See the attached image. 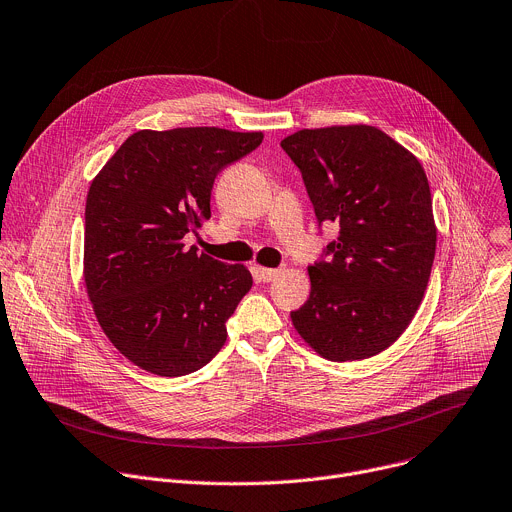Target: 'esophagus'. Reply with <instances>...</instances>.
Wrapping results in <instances>:
<instances>
[{
  "instance_id": "1",
  "label": "esophagus",
  "mask_w": 512,
  "mask_h": 512,
  "mask_svg": "<svg viewBox=\"0 0 512 512\" xmlns=\"http://www.w3.org/2000/svg\"><path fill=\"white\" fill-rule=\"evenodd\" d=\"M282 273V269H271V267H257V275H259V280L261 282H271V280H275L277 275Z\"/></svg>"
}]
</instances>
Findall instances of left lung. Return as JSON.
<instances>
[{"instance_id":"left-lung-1","label":"left lung","mask_w":512,"mask_h":512,"mask_svg":"<svg viewBox=\"0 0 512 512\" xmlns=\"http://www.w3.org/2000/svg\"><path fill=\"white\" fill-rule=\"evenodd\" d=\"M282 149L300 169L318 228L339 226L290 312L322 357L378 355L410 324L429 284L437 230L423 165L376 126L300 130Z\"/></svg>"}]
</instances>
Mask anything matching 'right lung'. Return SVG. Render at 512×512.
Segmentation results:
<instances>
[{
    "instance_id": "right-lung-1",
    "label": "right lung",
    "mask_w": 512,
    "mask_h": 512,
    "mask_svg": "<svg viewBox=\"0 0 512 512\" xmlns=\"http://www.w3.org/2000/svg\"><path fill=\"white\" fill-rule=\"evenodd\" d=\"M261 141L214 126L138 130L89 185L87 296L114 347L155 376L204 367L253 286L247 267L185 249L183 237L210 218L216 175Z\"/></svg>"
}]
</instances>
